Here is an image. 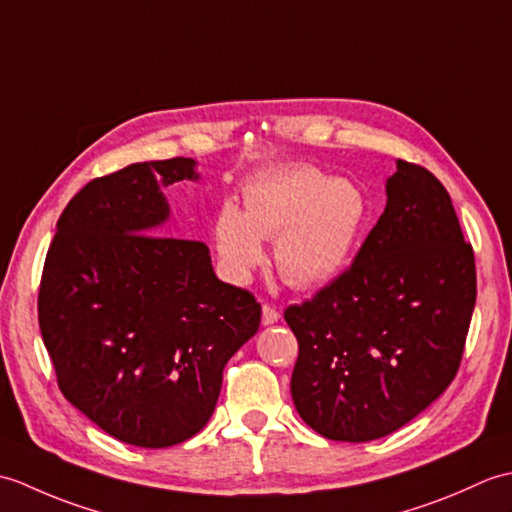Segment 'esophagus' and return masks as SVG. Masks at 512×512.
I'll return each instance as SVG.
<instances>
[{"label":"esophagus","mask_w":512,"mask_h":512,"mask_svg":"<svg viewBox=\"0 0 512 512\" xmlns=\"http://www.w3.org/2000/svg\"><path fill=\"white\" fill-rule=\"evenodd\" d=\"M279 321V312L273 306H264L262 308V323L264 325H273Z\"/></svg>","instance_id":"esophagus-1"}]
</instances>
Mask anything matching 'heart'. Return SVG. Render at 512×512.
Segmentation results:
<instances>
[{
	"mask_svg": "<svg viewBox=\"0 0 512 512\" xmlns=\"http://www.w3.org/2000/svg\"><path fill=\"white\" fill-rule=\"evenodd\" d=\"M244 211L226 202L213 237L224 273L250 279L264 262V239L275 237V266L295 288H319L341 273L367 217L356 182L330 178L308 162L257 171L244 184Z\"/></svg>",
	"mask_w": 512,
	"mask_h": 512,
	"instance_id": "obj_1",
	"label": "heart"
}]
</instances>
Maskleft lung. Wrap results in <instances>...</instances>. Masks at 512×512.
Wrapping results in <instances>:
<instances>
[{"mask_svg": "<svg viewBox=\"0 0 512 512\" xmlns=\"http://www.w3.org/2000/svg\"><path fill=\"white\" fill-rule=\"evenodd\" d=\"M387 206L354 264L286 308L299 341L290 391L323 438L389 436L444 394L475 308L473 248L442 182L398 160Z\"/></svg>", "mask_w": 512, "mask_h": 512, "instance_id": "1", "label": "left lung"}]
</instances>
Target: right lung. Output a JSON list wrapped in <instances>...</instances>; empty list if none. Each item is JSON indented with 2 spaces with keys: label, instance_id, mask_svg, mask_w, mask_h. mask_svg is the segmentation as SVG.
<instances>
[{
  "label": "right lung",
  "instance_id": "obj_1",
  "mask_svg": "<svg viewBox=\"0 0 512 512\" xmlns=\"http://www.w3.org/2000/svg\"><path fill=\"white\" fill-rule=\"evenodd\" d=\"M193 158L136 162L96 178L57 222L39 328L59 389L112 438L165 449L213 416L222 372L262 306L217 279L209 248L158 235L165 187L198 180Z\"/></svg>",
  "mask_w": 512,
  "mask_h": 512
}]
</instances>
